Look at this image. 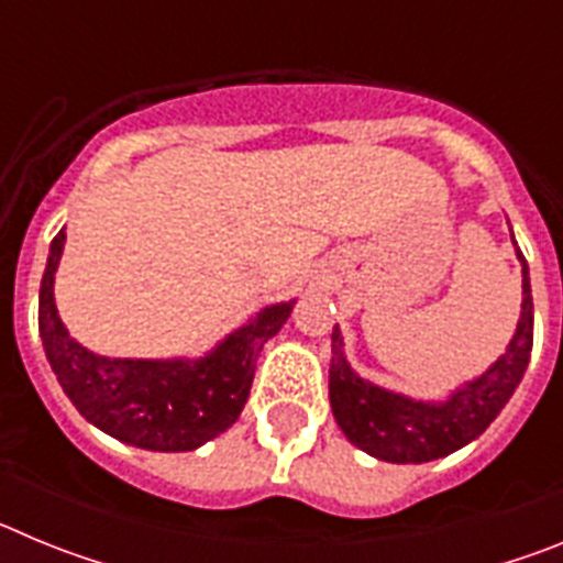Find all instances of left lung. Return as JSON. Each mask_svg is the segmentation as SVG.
Segmentation results:
<instances>
[{
	"label": "left lung",
	"instance_id": "obj_1",
	"mask_svg": "<svg viewBox=\"0 0 563 563\" xmlns=\"http://www.w3.org/2000/svg\"><path fill=\"white\" fill-rule=\"evenodd\" d=\"M521 321L505 355L482 377L465 383L445 402H417L361 380L343 357L341 332L332 330L330 406L350 442L386 462H429L454 454L496 420L519 386L533 352V296L521 256Z\"/></svg>",
	"mask_w": 563,
	"mask_h": 563
}]
</instances>
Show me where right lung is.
Listing matches in <instances>:
<instances>
[{
	"label": "right lung",
	"instance_id": "add662e5",
	"mask_svg": "<svg viewBox=\"0 0 563 563\" xmlns=\"http://www.w3.org/2000/svg\"><path fill=\"white\" fill-rule=\"evenodd\" d=\"M64 231L49 245L38 290V332L64 395L92 426L148 451H194L236 422L251 395L256 357L290 318L292 301L258 312L202 361H121L69 338L53 301Z\"/></svg>",
	"mask_w": 563,
	"mask_h": 563
}]
</instances>
